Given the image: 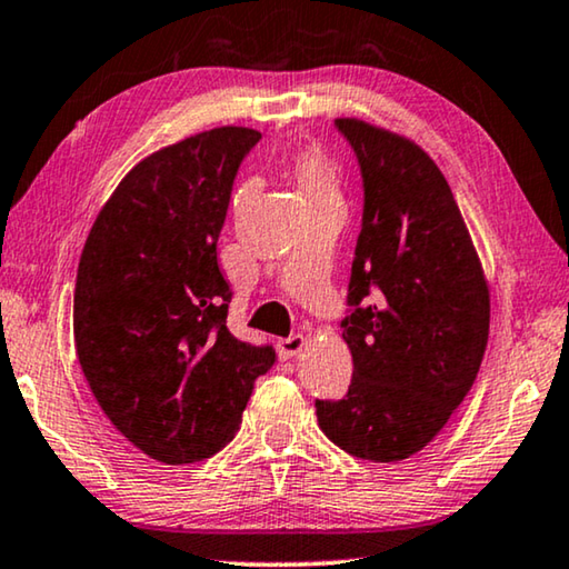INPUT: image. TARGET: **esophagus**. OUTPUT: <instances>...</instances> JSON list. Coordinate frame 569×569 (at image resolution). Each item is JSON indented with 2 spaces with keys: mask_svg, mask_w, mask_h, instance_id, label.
<instances>
[{
  "mask_svg": "<svg viewBox=\"0 0 569 569\" xmlns=\"http://www.w3.org/2000/svg\"><path fill=\"white\" fill-rule=\"evenodd\" d=\"M303 347H307V337L303 335H291V337L278 339V352H281L283 360H291L296 355H301Z\"/></svg>",
  "mask_w": 569,
  "mask_h": 569,
  "instance_id": "obj_1",
  "label": "esophagus"
}]
</instances>
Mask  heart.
<instances>
[{"label": "heart", "mask_w": 569, "mask_h": 569, "mask_svg": "<svg viewBox=\"0 0 569 569\" xmlns=\"http://www.w3.org/2000/svg\"><path fill=\"white\" fill-rule=\"evenodd\" d=\"M293 173H296V181H299L307 201L339 197L337 171H335V166L329 163V158L321 156V152L303 150L301 156H296Z\"/></svg>", "instance_id": "b5f03b06"}]
</instances>
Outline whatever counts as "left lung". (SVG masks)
I'll list each match as a JSON object with an SVG mask.
<instances>
[{
	"label": "left lung",
	"mask_w": 569,
	"mask_h": 569,
	"mask_svg": "<svg viewBox=\"0 0 569 569\" xmlns=\"http://www.w3.org/2000/svg\"><path fill=\"white\" fill-rule=\"evenodd\" d=\"M358 156L362 227L342 337L352 383L319 401L332 442L398 462L439 435L465 401L488 345L490 296L447 178L417 142L362 120H335Z\"/></svg>",
	"instance_id": "left-lung-1"
}]
</instances>
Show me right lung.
<instances>
[{
	"label": "right lung",
	"mask_w": 569,
	"mask_h": 569,
	"mask_svg": "<svg viewBox=\"0 0 569 569\" xmlns=\"http://www.w3.org/2000/svg\"><path fill=\"white\" fill-rule=\"evenodd\" d=\"M250 127H217L127 173L83 244L73 339L91 393L117 431L166 465L217 455L240 429L270 345L227 329L232 288L217 240Z\"/></svg>",
	"instance_id": "right-lung-1"
}]
</instances>
